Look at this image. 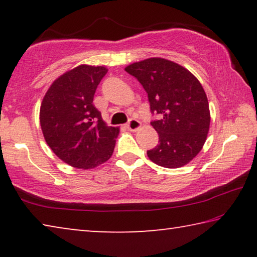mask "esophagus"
Instances as JSON below:
<instances>
[{"mask_svg": "<svg viewBox=\"0 0 257 257\" xmlns=\"http://www.w3.org/2000/svg\"><path fill=\"white\" fill-rule=\"evenodd\" d=\"M125 127H127L130 132H136V130L141 127V122L137 119H129V121L127 122V124H125Z\"/></svg>", "mask_w": 257, "mask_h": 257, "instance_id": "1", "label": "esophagus"}]
</instances>
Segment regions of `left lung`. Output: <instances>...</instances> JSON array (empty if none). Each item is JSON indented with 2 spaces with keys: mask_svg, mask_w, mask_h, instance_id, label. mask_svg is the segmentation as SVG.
<instances>
[{
  "mask_svg": "<svg viewBox=\"0 0 257 257\" xmlns=\"http://www.w3.org/2000/svg\"><path fill=\"white\" fill-rule=\"evenodd\" d=\"M141 82L150 108L159 119L151 124L159 144L147 156L163 168H180L202 150L210 128V108L201 82L193 73L172 61L152 58L124 69Z\"/></svg>",
  "mask_w": 257,
  "mask_h": 257,
  "instance_id": "1",
  "label": "left lung"
}]
</instances>
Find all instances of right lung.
Listing matches in <instances>:
<instances>
[{
  "label": "right lung",
  "mask_w": 257,
  "mask_h": 257,
  "mask_svg": "<svg viewBox=\"0 0 257 257\" xmlns=\"http://www.w3.org/2000/svg\"><path fill=\"white\" fill-rule=\"evenodd\" d=\"M107 69L79 66L59 77L43 98V135L63 162L90 169L111 158L119 128L107 127L93 105L95 92Z\"/></svg>",
  "instance_id": "add662e5"
}]
</instances>
